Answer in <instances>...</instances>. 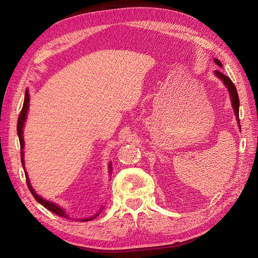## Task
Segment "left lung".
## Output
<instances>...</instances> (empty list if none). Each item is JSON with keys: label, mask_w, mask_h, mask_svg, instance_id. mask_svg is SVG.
Masks as SVG:
<instances>
[{"label": "left lung", "mask_w": 258, "mask_h": 258, "mask_svg": "<svg viewBox=\"0 0 258 258\" xmlns=\"http://www.w3.org/2000/svg\"><path fill=\"white\" fill-rule=\"evenodd\" d=\"M214 61H215L216 64L222 67V63L217 59H215ZM215 74H216V76L218 77V79H221L224 82V84L227 86V88H228L229 93H230V98H231V103H232V106H233V110H235V114L237 116L238 123L240 124V119H239V96H238L236 86H235V84L232 83V81L229 79L228 76H226L221 71H218V70H216Z\"/></svg>", "instance_id": "left-lung-1"}]
</instances>
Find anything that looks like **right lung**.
Instances as JSON below:
<instances>
[{
    "instance_id": "add662e5",
    "label": "right lung",
    "mask_w": 258,
    "mask_h": 258,
    "mask_svg": "<svg viewBox=\"0 0 258 258\" xmlns=\"http://www.w3.org/2000/svg\"><path fill=\"white\" fill-rule=\"evenodd\" d=\"M29 100H30V97H29V92L28 90H26V95H25V102H23V106L21 108V112L19 114V117H18V122H17V132H18V137H19V142H20V156H21V163H22V167H23V170H25V161H23V146H25V142H23V137H22V128H23V124H25V120H26V117H27V113H28V108H29ZM110 170H111V165H110ZM26 174V181H27V185L29 187V189L31 191V194L33 195V197L35 198V200L37 202H40V204L45 207L46 209H48L49 211H51V212H53L54 214H57L61 217H68V215L64 213V211L62 210L61 208H59L57 205L52 204V202L50 201H47V200H44L42 197L38 196V195L35 194V191L33 190L32 186L30 185V181L28 178V174L27 172H25ZM100 213H97L95 216H91L90 218H83V220H80L82 222H87V221H90V220H93V218L97 217Z\"/></svg>"
}]
</instances>
